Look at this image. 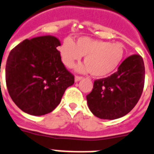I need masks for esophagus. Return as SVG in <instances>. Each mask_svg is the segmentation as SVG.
Segmentation results:
<instances>
[{"instance_id": "1", "label": "esophagus", "mask_w": 154, "mask_h": 154, "mask_svg": "<svg viewBox=\"0 0 154 154\" xmlns=\"http://www.w3.org/2000/svg\"><path fill=\"white\" fill-rule=\"evenodd\" d=\"M82 78H83L82 77H78V76H76V77H75V82H79V81L82 80Z\"/></svg>"}]
</instances>
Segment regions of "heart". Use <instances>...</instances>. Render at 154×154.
I'll return each instance as SVG.
<instances>
[{
  "mask_svg": "<svg viewBox=\"0 0 154 154\" xmlns=\"http://www.w3.org/2000/svg\"><path fill=\"white\" fill-rule=\"evenodd\" d=\"M63 63L66 67L73 68L76 63L85 56V64L78 66L79 72H91L95 77H105L119 67L125 55V46L122 43L80 37L74 43L65 39L59 48Z\"/></svg>",
  "mask_w": 154,
  "mask_h": 154,
  "instance_id": "obj_1",
  "label": "heart"
}]
</instances>
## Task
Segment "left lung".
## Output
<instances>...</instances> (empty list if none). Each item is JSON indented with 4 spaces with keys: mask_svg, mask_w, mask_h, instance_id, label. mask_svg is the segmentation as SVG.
Returning <instances> with one entry per match:
<instances>
[{
    "mask_svg": "<svg viewBox=\"0 0 154 154\" xmlns=\"http://www.w3.org/2000/svg\"><path fill=\"white\" fill-rule=\"evenodd\" d=\"M144 63L142 57L126 58L111 76L94 82L92 91L86 95L90 110L101 119L122 118L140 100L144 85Z\"/></svg>",
    "mask_w": 154,
    "mask_h": 154,
    "instance_id": "8db88e82",
    "label": "left lung"
}]
</instances>
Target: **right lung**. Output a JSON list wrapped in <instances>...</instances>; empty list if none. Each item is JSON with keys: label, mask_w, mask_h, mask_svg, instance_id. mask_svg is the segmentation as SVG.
I'll return each mask as SVG.
<instances>
[{"label": "right lung", "mask_w": 154, "mask_h": 154, "mask_svg": "<svg viewBox=\"0 0 154 154\" xmlns=\"http://www.w3.org/2000/svg\"><path fill=\"white\" fill-rule=\"evenodd\" d=\"M60 40L54 36L26 39L10 51L5 65L8 92L26 113L42 116L59 105L74 76L61 61Z\"/></svg>", "instance_id": "add662e5"}]
</instances>
